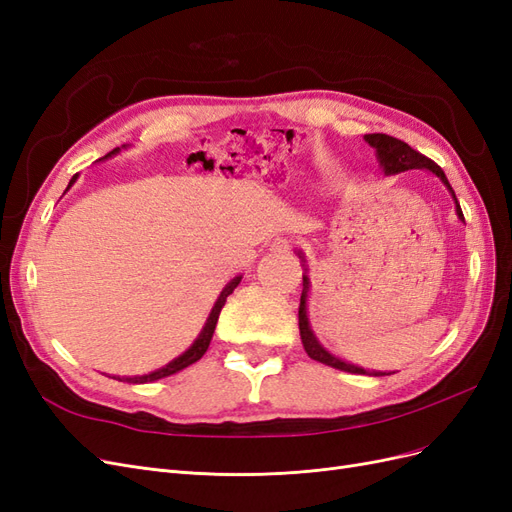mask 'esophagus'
<instances>
[{
    "mask_svg": "<svg viewBox=\"0 0 512 512\" xmlns=\"http://www.w3.org/2000/svg\"><path fill=\"white\" fill-rule=\"evenodd\" d=\"M294 245H297V243H294L292 239H288V237H280V239H275V241H273L271 250H273V252H290Z\"/></svg>",
    "mask_w": 512,
    "mask_h": 512,
    "instance_id": "obj_1",
    "label": "esophagus"
}]
</instances>
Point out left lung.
<instances>
[{
    "label": "left lung",
    "instance_id": "obj_1",
    "mask_svg": "<svg viewBox=\"0 0 512 512\" xmlns=\"http://www.w3.org/2000/svg\"><path fill=\"white\" fill-rule=\"evenodd\" d=\"M365 141L374 147L378 151V158H380V164L384 166V173L386 175H395V173H404V170H412V168H429L436 173L448 190H451L453 198H455V192L451 188V183H448L444 170L429 160L427 156H423V153H418L416 149H412L408 143L399 141V138L395 136H389V134H367ZM457 203V215L463 220V213H461V207H459V200L455 198ZM307 277L303 275V292H301V305H299V331H301V339H303V348L305 352L309 354V359L314 361H320L324 365H331L335 369H344V371H352V374H365L363 367H356V365H350L342 359H337V356L329 354L327 350H324L318 342L316 337L312 333V329H309V320H307Z\"/></svg>",
    "mask_w": 512,
    "mask_h": 512
}]
</instances>
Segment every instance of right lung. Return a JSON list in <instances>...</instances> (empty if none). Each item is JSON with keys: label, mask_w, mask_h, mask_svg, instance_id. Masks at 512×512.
I'll return each mask as SVG.
<instances>
[{"label": "right lung", "mask_w": 512, "mask_h": 512, "mask_svg": "<svg viewBox=\"0 0 512 512\" xmlns=\"http://www.w3.org/2000/svg\"><path fill=\"white\" fill-rule=\"evenodd\" d=\"M115 151H117V149H113L111 153H115ZM111 153H108V156H111ZM108 156H106V158H108ZM72 181H74V177H72ZM72 181H70V183H72ZM239 282H241V275H239V277H235V280H232V282L222 290L220 299H218V303H215V307H213V312H211V316H209V320H207V324H205L203 333L198 335V339H196V342H194L188 350H185L181 356H177L175 361H170L168 365H164L162 369L151 371V374H145V376H132V378H126L123 382H134V384L153 382V380L166 378V376H170V374H177V371H181L183 367H188V365L196 363V361L200 359V356H203V354L207 352V348H209V344H211L213 331H215V324H218V318H220L222 307H224V303H226V299H228V294L235 292V288L239 286Z\"/></svg>", "instance_id": "add662e5"}]
</instances>
